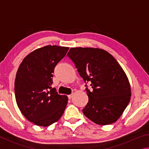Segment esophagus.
<instances>
[{"label": "esophagus", "instance_id": "34e87169", "mask_svg": "<svg viewBox=\"0 0 149 149\" xmlns=\"http://www.w3.org/2000/svg\"><path fill=\"white\" fill-rule=\"evenodd\" d=\"M72 97H73V94H72V95H70L68 96V99H71L72 98Z\"/></svg>", "mask_w": 149, "mask_h": 149}]
</instances>
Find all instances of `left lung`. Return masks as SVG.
Masks as SVG:
<instances>
[{
    "label": "left lung",
    "instance_id": "8db88e82",
    "mask_svg": "<svg viewBox=\"0 0 149 149\" xmlns=\"http://www.w3.org/2000/svg\"><path fill=\"white\" fill-rule=\"evenodd\" d=\"M85 83L89 101L83 109L87 118L99 125L116 122L129 104L131 88L122 67L108 52L94 48H72L67 54Z\"/></svg>",
    "mask_w": 149,
    "mask_h": 149
}]
</instances>
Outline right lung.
<instances>
[{
	"instance_id": "right-lung-1",
	"label": "right lung",
	"mask_w": 149,
	"mask_h": 149,
	"mask_svg": "<svg viewBox=\"0 0 149 149\" xmlns=\"http://www.w3.org/2000/svg\"><path fill=\"white\" fill-rule=\"evenodd\" d=\"M68 49L44 47L31 52L19 65L14 84L16 103L22 114L35 125L47 127L64 114L68 99L58 94L51 85L54 68Z\"/></svg>"
}]
</instances>
